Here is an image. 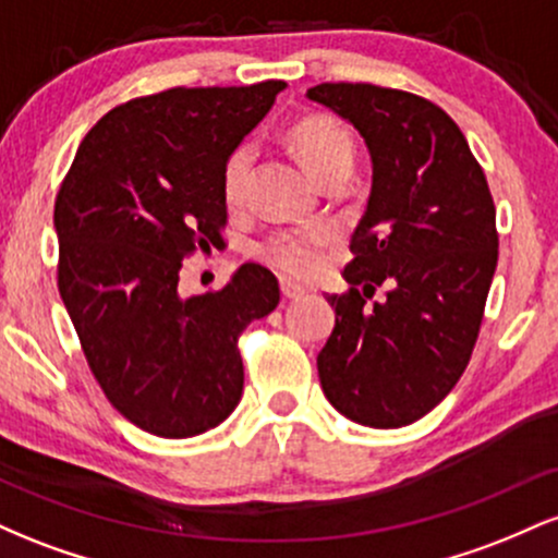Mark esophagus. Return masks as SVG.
<instances>
[{
  "label": "esophagus",
  "mask_w": 558,
  "mask_h": 558,
  "mask_svg": "<svg viewBox=\"0 0 558 558\" xmlns=\"http://www.w3.org/2000/svg\"><path fill=\"white\" fill-rule=\"evenodd\" d=\"M280 293H283V299L293 301V299H301V296H304V288L293 283V280H288V278H280Z\"/></svg>",
  "instance_id": "34e87169"
}]
</instances>
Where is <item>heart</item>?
Here are the masks:
<instances>
[{"label":"heart","mask_w":558,"mask_h":558,"mask_svg":"<svg viewBox=\"0 0 558 558\" xmlns=\"http://www.w3.org/2000/svg\"><path fill=\"white\" fill-rule=\"evenodd\" d=\"M288 146L301 159L306 172L323 183L332 172L349 170L354 165V138L341 120L312 114L288 128ZM254 165V146L248 141L230 149L220 170V191L230 209H239L246 198L248 172ZM332 239V228L325 222H312L304 228H286L262 239L254 246V257L270 265L272 270L304 278L317 267L319 252Z\"/></svg>","instance_id":"heart-1"}]
</instances>
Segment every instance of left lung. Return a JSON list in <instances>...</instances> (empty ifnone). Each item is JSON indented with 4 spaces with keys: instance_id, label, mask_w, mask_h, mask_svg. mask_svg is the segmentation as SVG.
<instances>
[{
    "instance_id": "obj_1",
    "label": "left lung",
    "mask_w": 558,
    "mask_h": 558,
    "mask_svg": "<svg viewBox=\"0 0 558 558\" xmlns=\"http://www.w3.org/2000/svg\"><path fill=\"white\" fill-rule=\"evenodd\" d=\"M362 133L373 191L351 235L349 291L317 356L325 396L367 427H403L470 364L498 262L496 207L464 133L430 99L373 83L306 92ZM377 287L387 296L374 301Z\"/></svg>"
}]
</instances>
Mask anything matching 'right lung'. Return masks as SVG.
<instances>
[{
	"mask_svg": "<svg viewBox=\"0 0 558 558\" xmlns=\"http://www.w3.org/2000/svg\"><path fill=\"white\" fill-rule=\"evenodd\" d=\"M283 81L175 86L110 110L57 191V288L107 401L141 430L191 438L243 390L239 338L278 306L267 267L246 262L220 291L181 296L183 259L222 243L220 170Z\"/></svg>",
	"mask_w": 558,
	"mask_h": 558,
	"instance_id": "1",
	"label": "right lung"
}]
</instances>
